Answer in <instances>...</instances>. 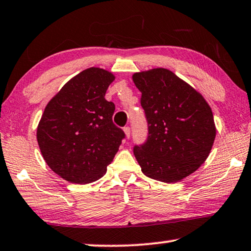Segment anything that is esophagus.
Returning a JSON list of instances; mask_svg holds the SVG:
<instances>
[{"instance_id":"34e87169","label":"esophagus","mask_w":251,"mask_h":251,"mask_svg":"<svg viewBox=\"0 0 251 251\" xmlns=\"http://www.w3.org/2000/svg\"><path fill=\"white\" fill-rule=\"evenodd\" d=\"M124 133H125L126 137H127V138H129V136H130V128H129L128 126L124 127Z\"/></svg>"}]
</instances>
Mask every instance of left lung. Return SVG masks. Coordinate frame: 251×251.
Returning <instances> with one entry per match:
<instances>
[{
  "label": "left lung",
  "instance_id": "8db88e82",
  "mask_svg": "<svg viewBox=\"0 0 251 251\" xmlns=\"http://www.w3.org/2000/svg\"><path fill=\"white\" fill-rule=\"evenodd\" d=\"M142 92L148 140L134 147L142 173L155 180L178 182L205 162L216 128L211 107L200 92L174 72L159 67L133 74Z\"/></svg>",
  "mask_w": 251,
  "mask_h": 251
}]
</instances>
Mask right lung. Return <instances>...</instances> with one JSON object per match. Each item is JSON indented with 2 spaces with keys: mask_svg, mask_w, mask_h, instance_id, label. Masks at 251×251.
<instances>
[{
  "mask_svg": "<svg viewBox=\"0 0 251 251\" xmlns=\"http://www.w3.org/2000/svg\"><path fill=\"white\" fill-rule=\"evenodd\" d=\"M111 72L90 67L71 78L50 99L37 127V141L48 167L73 184L102 177L114 160L123 129L113 123L115 104L104 99Z\"/></svg>",
  "mask_w": 251,
  "mask_h": 251,
  "instance_id": "obj_1",
  "label": "right lung"
}]
</instances>
